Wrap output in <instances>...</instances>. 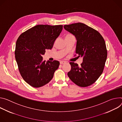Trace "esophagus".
Listing matches in <instances>:
<instances>
[{"instance_id": "obj_1", "label": "esophagus", "mask_w": 122, "mask_h": 122, "mask_svg": "<svg viewBox=\"0 0 122 122\" xmlns=\"http://www.w3.org/2000/svg\"><path fill=\"white\" fill-rule=\"evenodd\" d=\"M66 62L65 61H60V64H65Z\"/></svg>"}]
</instances>
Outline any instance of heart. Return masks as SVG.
<instances>
[{"instance_id":"1","label":"heart","mask_w":122,"mask_h":122,"mask_svg":"<svg viewBox=\"0 0 122 122\" xmlns=\"http://www.w3.org/2000/svg\"><path fill=\"white\" fill-rule=\"evenodd\" d=\"M72 36V35H71V34H68V35H66L65 38H66V37H70V36Z\"/></svg>"}]
</instances>
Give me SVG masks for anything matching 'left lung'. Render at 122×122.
<instances>
[{
	"label": "left lung",
	"mask_w": 122,
	"mask_h": 122,
	"mask_svg": "<svg viewBox=\"0 0 122 122\" xmlns=\"http://www.w3.org/2000/svg\"><path fill=\"white\" fill-rule=\"evenodd\" d=\"M64 29L76 40V53L83 58L80 66L70 62L71 70L67 73L72 81L85 87L95 82L103 73L107 58L106 43L101 35L86 25L77 23L64 25Z\"/></svg>",
	"instance_id": "left-lung-1"
}]
</instances>
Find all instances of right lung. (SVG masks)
<instances>
[{
  "mask_svg": "<svg viewBox=\"0 0 122 122\" xmlns=\"http://www.w3.org/2000/svg\"><path fill=\"white\" fill-rule=\"evenodd\" d=\"M62 25H38L18 37L15 57L20 73L32 87L39 88L47 84L58 69L60 62L43 60L46 49H51L62 30Z\"/></svg>",
  "mask_w": 122,
  "mask_h": 122,
  "instance_id": "add662e5",
  "label": "right lung"
}]
</instances>
